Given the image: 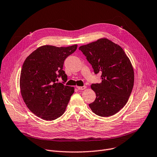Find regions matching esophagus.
<instances>
[{
	"instance_id": "obj_1",
	"label": "esophagus",
	"mask_w": 157,
	"mask_h": 157,
	"mask_svg": "<svg viewBox=\"0 0 157 157\" xmlns=\"http://www.w3.org/2000/svg\"><path fill=\"white\" fill-rule=\"evenodd\" d=\"M77 88L78 90H84L85 89H86V86H77Z\"/></svg>"
}]
</instances>
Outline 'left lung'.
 <instances>
[{
    "mask_svg": "<svg viewBox=\"0 0 157 157\" xmlns=\"http://www.w3.org/2000/svg\"><path fill=\"white\" fill-rule=\"evenodd\" d=\"M94 72L101 73V82L93 84L96 93L94 102L89 104L93 113L101 117L116 114L127 103L134 83L132 64L123 49L107 38L80 46Z\"/></svg>",
    "mask_w": 157,
    "mask_h": 157,
    "instance_id": "left-lung-1",
    "label": "left lung"
}]
</instances>
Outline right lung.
Listing matches in <instances>:
<instances>
[{"label":"right lung","mask_w":157,"mask_h":157,"mask_svg":"<svg viewBox=\"0 0 157 157\" xmlns=\"http://www.w3.org/2000/svg\"><path fill=\"white\" fill-rule=\"evenodd\" d=\"M77 48V44L43 45L26 58L20 73V92L25 105L36 116L52 121L64 114L75 89L57 82L60 77L66 81L64 61Z\"/></svg>","instance_id":"obj_1"}]
</instances>
